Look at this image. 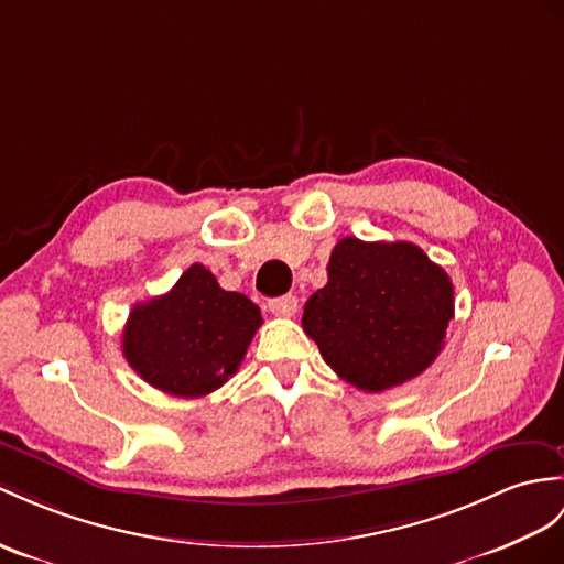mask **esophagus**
<instances>
[{"label": "esophagus", "mask_w": 564, "mask_h": 564, "mask_svg": "<svg viewBox=\"0 0 564 564\" xmlns=\"http://www.w3.org/2000/svg\"><path fill=\"white\" fill-rule=\"evenodd\" d=\"M268 308L274 315H284V318H290V315H294L299 311V299L292 296V294L280 296V299H270L268 301Z\"/></svg>", "instance_id": "esophagus-1"}]
</instances>
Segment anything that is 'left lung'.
<instances>
[{"instance_id":"obj_1","label":"left lung","mask_w":564,"mask_h":564,"mask_svg":"<svg viewBox=\"0 0 564 564\" xmlns=\"http://www.w3.org/2000/svg\"><path fill=\"white\" fill-rule=\"evenodd\" d=\"M455 315L447 272L416 243L345 237L329 253L327 284L304 306V333L325 364L364 392L421 376Z\"/></svg>"}]
</instances>
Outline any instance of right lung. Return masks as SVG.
Returning a JSON list of instances; mask_svg holds the SVG:
<instances>
[{
  "mask_svg": "<svg viewBox=\"0 0 564 564\" xmlns=\"http://www.w3.org/2000/svg\"><path fill=\"white\" fill-rule=\"evenodd\" d=\"M260 323L249 296L225 292L208 268L194 263L167 294L133 306L121 349L148 386L203 397L237 373Z\"/></svg>",
  "mask_w": 564,
  "mask_h": 564,
  "instance_id": "add662e5",
  "label": "right lung"
}]
</instances>
